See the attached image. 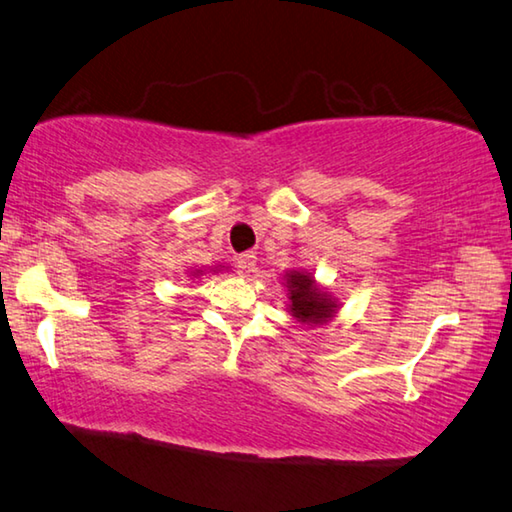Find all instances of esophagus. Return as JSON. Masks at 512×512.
I'll return each mask as SVG.
<instances>
[{"label":"esophagus","instance_id":"obj_1","mask_svg":"<svg viewBox=\"0 0 512 512\" xmlns=\"http://www.w3.org/2000/svg\"><path fill=\"white\" fill-rule=\"evenodd\" d=\"M236 267H238V272L242 276H249L251 272H256V256L254 254H240L236 258Z\"/></svg>","mask_w":512,"mask_h":512}]
</instances>
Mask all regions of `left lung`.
Listing matches in <instances>:
<instances>
[{
	"instance_id": "left-lung-1",
	"label": "left lung",
	"mask_w": 512,
	"mask_h": 512,
	"mask_svg": "<svg viewBox=\"0 0 512 512\" xmlns=\"http://www.w3.org/2000/svg\"><path fill=\"white\" fill-rule=\"evenodd\" d=\"M285 288H288L290 315L306 326H324L337 315L339 303L333 294L326 292L306 270L285 272Z\"/></svg>"
}]
</instances>
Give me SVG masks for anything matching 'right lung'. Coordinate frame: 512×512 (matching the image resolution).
Returning <instances> with one entry per match:
<instances>
[{
    "label": "right lung",
    "mask_w": 512,
    "mask_h": 512,
    "mask_svg": "<svg viewBox=\"0 0 512 512\" xmlns=\"http://www.w3.org/2000/svg\"><path fill=\"white\" fill-rule=\"evenodd\" d=\"M222 267H209V272H220ZM206 270H191V276H200V274H204Z\"/></svg>",
    "instance_id": "obj_1"
}]
</instances>
